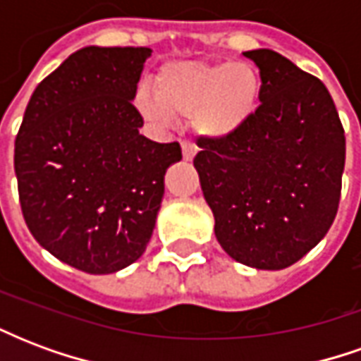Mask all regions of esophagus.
<instances>
[{
	"instance_id": "obj_1",
	"label": "esophagus",
	"mask_w": 361,
	"mask_h": 361,
	"mask_svg": "<svg viewBox=\"0 0 361 361\" xmlns=\"http://www.w3.org/2000/svg\"><path fill=\"white\" fill-rule=\"evenodd\" d=\"M197 149L191 145V142H181V154H183V160H193Z\"/></svg>"
}]
</instances>
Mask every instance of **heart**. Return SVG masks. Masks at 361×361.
I'll use <instances>...</instances> for the list:
<instances>
[{"label": "heart", "mask_w": 361, "mask_h": 361, "mask_svg": "<svg viewBox=\"0 0 361 361\" xmlns=\"http://www.w3.org/2000/svg\"><path fill=\"white\" fill-rule=\"evenodd\" d=\"M261 94L263 77L251 61H172L157 73L154 90L137 89L133 106L150 126L185 119L201 139L224 142L255 119Z\"/></svg>", "instance_id": "b5f03b06"}]
</instances>
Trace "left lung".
Returning <instances> with one entry per match:
<instances>
[{
    "mask_svg": "<svg viewBox=\"0 0 361 361\" xmlns=\"http://www.w3.org/2000/svg\"><path fill=\"white\" fill-rule=\"evenodd\" d=\"M243 56L263 77L257 116L230 141L197 142L193 166L222 250L242 265L280 271L333 224L346 139L317 77L267 48Z\"/></svg>",
    "mask_w": 361,
    "mask_h": 361,
    "instance_id": "obj_1",
    "label": "left lung"
}]
</instances>
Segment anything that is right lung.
Masks as SVG:
<instances>
[{"mask_svg": "<svg viewBox=\"0 0 361 361\" xmlns=\"http://www.w3.org/2000/svg\"><path fill=\"white\" fill-rule=\"evenodd\" d=\"M150 48L75 51L28 100L15 141L23 216L44 250L89 274L147 250L178 142L139 133L133 96Z\"/></svg>", "mask_w": 361, "mask_h": 361, "instance_id": "add662e5", "label": "right lung"}]
</instances>
